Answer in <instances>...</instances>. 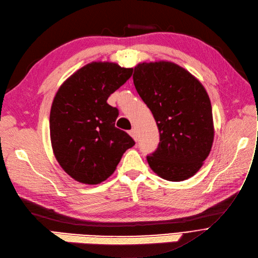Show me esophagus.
Segmentation results:
<instances>
[{"instance_id":"1","label":"esophagus","mask_w":258,"mask_h":258,"mask_svg":"<svg viewBox=\"0 0 258 258\" xmlns=\"http://www.w3.org/2000/svg\"><path fill=\"white\" fill-rule=\"evenodd\" d=\"M129 134L132 136L134 141H138V132H136L135 129H131V130L129 131Z\"/></svg>"}]
</instances>
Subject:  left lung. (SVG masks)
I'll list each match as a JSON object with an SVG mask.
<instances>
[{"label": "left lung", "mask_w": 258, "mask_h": 258, "mask_svg": "<svg viewBox=\"0 0 258 258\" xmlns=\"http://www.w3.org/2000/svg\"><path fill=\"white\" fill-rule=\"evenodd\" d=\"M133 82L159 131L157 149L147 155L150 168L169 181L194 176L209 155L215 134L205 88L187 71L168 61L140 63Z\"/></svg>", "instance_id": "obj_1"}]
</instances>
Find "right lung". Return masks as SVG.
Wrapping results in <instances>:
<instances>
[{"label":"right lung","mask_w":258,"mask_h":258,"mask_svg":"<svg viewBox=\"0 0 258 258\" xmlns=\"http://www.w3.org/2000/svg\"><path fill=\"white\" fill-rule=\"evenodd\" d=\"M132 69L112 62H92L60 86L50 113L55 157L75 180L98 184L114 171L135 142L115 127L118 109L108 97L132 76Z\"/></svg>","instance_id":"1"}]
</instances>
